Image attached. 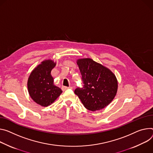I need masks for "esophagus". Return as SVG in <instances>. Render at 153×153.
Returning a JSON list of instances; mask_svg holds the SVG:
<instances>
[{
	"mask_svg": "<svg viewBox=\"0 0 153 153\" xmlns=\"http://www.w3.org/2000/svg\"><path fill=\"white\" fill-rule=\"evenodd\" d=\"M62 89L63 91H65L66 90H68V89H72V87H65V86H62Z\"/></svg>",
	"mask_w": 153,
	"mask_h": 153,
	"instance_id": "obj_1",
	"label": "esophagus"
}]
</instances>
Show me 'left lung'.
Segmentation results:
<instances>
[{"label": "left lung", "instance_id": "8db88e82", "mask_svg": "<svg viewBox=\"0 0 153 153\" xmlns=\"http://www.w3.org/2000/svg\"><path fill=\"white\" fill-rule=\"evenodd\" d=\"M77 64L84 86L77 88L74 93L89 110H100L107 106L117 92L118 82L109 69L91 59H81Z\"/></svg>", "mask_w": 153, "mask_h": 153}]
</instances>
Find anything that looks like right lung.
Returning <instances> with one entry per match:
<instances>
[{"instance_id": "1", "label": "right lung", "mask_w": 153, "mask_h": 153, "mask_svg": "<svg viewBox=\"0 0 153 153\" xmlns=\"http://www.w3.org/2000/svg\"><path fill=\"white\" fill-rule=\"evenodd\" d=\"M56 65L51 60L41 62L32 71L27 82V88L31 98L38 104L48 107L61 94L62 91L54 85L51 73Z\"/></svg>"}]
</instances>
